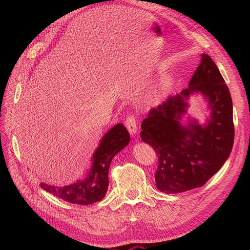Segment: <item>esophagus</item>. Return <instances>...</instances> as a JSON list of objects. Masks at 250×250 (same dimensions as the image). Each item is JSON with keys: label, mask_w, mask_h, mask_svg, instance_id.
Masks as SVG:
<instances>
[{"label": "esophagus", "mask_w": 250, "mask_h": 250, "mask_svg": "<svg viewBox=\"0 0 250 250\" xmlns=\"http://www.w3.org/2000/svg\"><path fill=\"white\" fill-rule=\"evenodd\" d=\"M125 126H126L128 131H129V133H130L131 135H133L135 132H137V129H138L137 119H135V117H134L133 115H130V116H128V117L126 118Z\"/></svg>", "instance_id": "34e87169"}]
</instances>
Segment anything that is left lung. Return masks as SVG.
<instances>
[{
  "label": "left lung",
  "mask_w": 250,
  "mask_h": 250,
  "mask_svg": "<svg viewBox=\"0 0 250 250\" xmlns=\"http://www.w3.org/2000/svg\"><path fill=\"white\" fill-rule=\"evenodd\" d=\"M196 92L208 101L210 118L203 126L191 119L184 126L180 120L186 113L188 98ZM140 135L157 154L154 177L161 192L176 194L202 187L220 170L233 145L232 101L222 75L208 54H201L187 88L150 109Z\"/></svg>",
  "instance_id": "1"
}]
</instances>
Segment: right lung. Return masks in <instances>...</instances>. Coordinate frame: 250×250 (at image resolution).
Here are the masks:
<instances>
[{
    "label": "right lung",
    "mask_w": 250,
    "mask_h": 250,
    "mask_svg": "<svg viewBox=\"0 0 250 250\" xmlns=\"http://www.w3.org/2000/svg\"><path fill=\"white\" fill-rule=\"evenodd\" d=\"M130 141V135L123 124H117L102 138L99 147L94 152L93 165L83 180L64 187H55L41 183L46 192L70 203L88 206L100 201L108 188V170L111 160L125 148Z\"/></svg>",
    "instance_id": "add662e5"
}]
</instances>
